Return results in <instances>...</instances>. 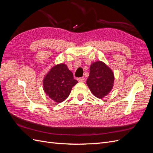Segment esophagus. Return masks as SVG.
I'll list each match as a JSON object with an SVG mask.
<instances>
[{"label": "esophagus", "mask_w": 153, "mask_h": 153, "mask_svg": "<svg viewBox=\"0 0 153 153\" xmlns=\"http://www.w3.org/2000/svg\"><path fill=\"white\" fill-rule=\"evenodd\" d=\"M77 80L80 82H84L85 81V78L84 77H80V78H78Z\"/></svg>", "instance_id": "34e87169"}]
</instances>
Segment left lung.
Instances as JSON below:
<instances>
[{"label":"left lung","mask_w":153,"mask_h":153,"mask_svg":"<svg viewBox=\"0 0 153 153\" xmlns=\"http://www.w3.org/2000/svg\"><path fill=\"white\" fill-rule=\"evenodd\" d=\"M114 81L112 71L105 63L97 61L90 66V73L86 81L93 95L102 98L112 90Z\"/></svg>","instance_id":"left-lung-1"}]
</instances>
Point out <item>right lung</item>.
Returning a JSON list of instances; mask_svg holds the SVG:
<instances>
[{
	"label": "right lung",
	"instance_id": "obj_1",
	"mask_svg": "<svg viewBox=\"0 0 153 153\" xmlns=\"http://www.w3.org/2000/svg\"><path fill=\"white\" fill-rule=\"evenodd\" d=\"M78 81L64 64H59L50 69L43 79L44 91L50 98L61 103L70 94L72 87Z\"/></svg>",
	"mask_w": 153,
	"mask_h": 153
}]
</instances>
